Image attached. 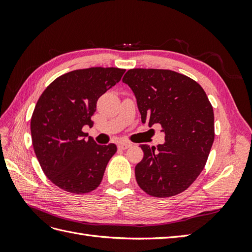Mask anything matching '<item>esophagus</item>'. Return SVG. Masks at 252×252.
I'll use <instances>...</instances> for the list:
<instances>
[{
    "label": "esophagus",
    "mask_w": 252,
    "mask_h": 252,
    "mask_svg": "<svg viewBox=\"0 0 252 252\" xmlns=\"http://www.w3.org/2000/svg\"><path fill=\"white\" fill-rule=\"evenodd\" d=\"M131 143H128V142H122V143H120L119 145H118V147L120 148V149H123V150H125V149H127V148H129L131 146Z\"/></svg>",
    "instance_id": "esophagus-1"
}]
</instances>
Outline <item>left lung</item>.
<instances>
[{
  "label": "left lung",
  "instance_id": "8db88e82",
  "mask_svg": "<svg viewBox=\"0 0 252 252\" xmlns=\"http://www.w3.org/2000/svg\"><path fill=\"white\" fill-rule=\"evenodd\" d=\"M133 91L142 122L158 124L165 143L141 145L135 166L140 188L155 197L177 195L192 184L207 162L215 141L212 105L199 83L167 69H129L123 78Z\"/></svg>",
  "mask_w": 252,
  "mask_h": 252
}]
</instances>
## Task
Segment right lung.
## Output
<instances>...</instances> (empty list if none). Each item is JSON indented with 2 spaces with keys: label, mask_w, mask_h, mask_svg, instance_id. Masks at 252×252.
Wrapping results in <instances>:
<instances>
[{
  "label": "right lung",
  "mask_w": 252,
  "mask_h": 252,
  "mask_svg": "<svg viewBox=\"0 0 252 252\" xmlns=\"http://www.w3.org/2000/svg\"><path fill=\"white\" fill-rule=\"evenodd\" d=\"M126 70L91 67L62 74L43 91L34 107L30 131L45 175L67 192L84 194L96 189L114 144L97 145L83 131L93 126L96 102L120 82Z\"/></svg>",
  "instance_id": "right-lung-1"
}]
</instances>
